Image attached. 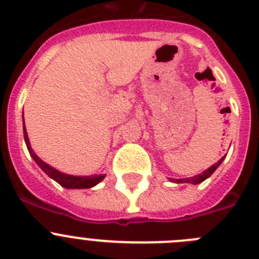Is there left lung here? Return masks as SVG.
I'll list each match as a JSON object with an SVG mask.
<instances>
[{
	"label": "left lung",
	"mask_w": 259,
	"mask_h": 259,
	"mask_svg": "<svg viewBox=\"0 0 259 259\" xmlns=\"http://www.w3.org/2000/svg\"><path fill=\"white\" fill-rule=\"evenodd\" d=\"M226 156H223L222 158H221L220 161L215 162L214 165H211L210 167H208L206 170H204L202 173L197 174V176H193V177H190V178H182V179H173V178H169V181L171 182H176V183H192V185H199V183H201V182H204L205 179H208L209 177L211 176V174L215 171V169L218 166H220L221 164H222V161L225 160Z\"/></svg>",
	"instance_id": "left-lung-1"
}]
</instances>
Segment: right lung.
Wrapping results in <instances>:
<instances>
[{
	"instance_id": "obj_1",
	"label": "right lung",
	"mask_w": 259,
	"mask_h": 259,
	"mask_svg": "<svg viewBox=\"0 0 259 259\" xmlns=\"http://www.w3.org/2000/svg\"><path fill=\"white\" fill-rule=\"evenodd\" d=\"M23 134H24V141L25 144H27V148L31 153L32 158H33L36 164L38 165L41 169L50 177L51 179H54L55 182H58L62 187H66V188H92L94 186H97L99 182H102L106 177V174H94V176H71V174H66V173H62L59 170H57L55 167L50 166V165L46 164L45 161H42L36 153L33 152L32 150L31 143H29V139H28V134H27V129H25V124H24V120H23Z\"/></svg>"
}]
</instances>
